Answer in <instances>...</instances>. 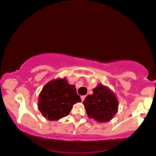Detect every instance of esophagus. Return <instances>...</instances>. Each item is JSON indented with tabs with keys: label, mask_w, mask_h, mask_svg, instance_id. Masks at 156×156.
Here are the masks:
<instances>
[{
	"label": "esophagus",
	"mask_w": 156,
	"mask_h": 156,
	"mask_svg": "<svg viewBox=\"0 0 156 156\" xmlns=\"http://www.w3.org/2000/svg\"><path fill=\"white\" fill-rule=\"evenodd\" d=\"M85 97H86V96H81V99H82V101H83L85 100Z\"/></svg>",
	"instance_id": "34e87169"
}]
</instances>
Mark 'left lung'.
I'll use <instances>...</instances> for the list:
<instances>
[{
    "mask_svg": "<svg viewBox=\"0 0 156 156\" xmlns=\"http://www.w3.org/2000/svg\"><path fill=\"white\" fill-rule=\"evenodd\" d=\"M93 91V94L88 95L83 101L87 116L99 122L109 121L118 109V101L115 93L102 84Z\"/></svg>",
    "mask_w": 156,
    "mask_h": 156,
    "instance_id": "obj_1",
    "label": "left lung"
}]
</instances>
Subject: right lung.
<instances>
[{"instance_id": "1", "label": "right lung", "mask_w": 156, "mask_h": 156, "mask_svg": "<svg viewBox=\"0 0 156 156\" xmlns=\"http://www.w3.org/2000/svg\"><path fill=\"white\" fill-rule=\"evenodd\" d=\"M81 101L75 86L66 79H57L44 86L38 96V107L46 119L58 120L69 115L73 105Z\"/></svg>"}]
</instances>
